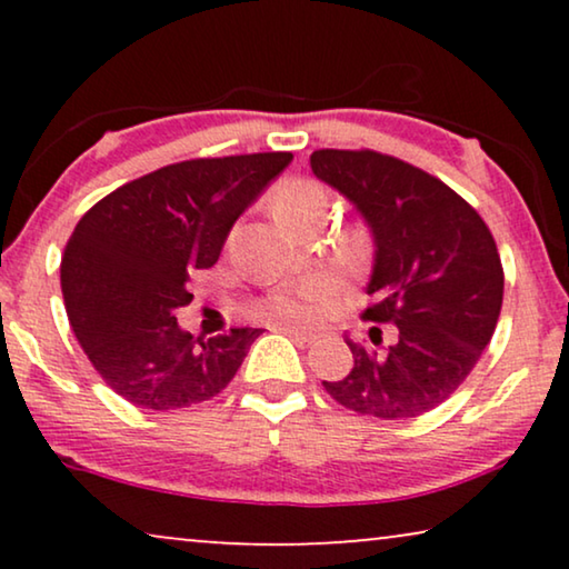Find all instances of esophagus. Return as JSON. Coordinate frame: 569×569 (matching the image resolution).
<instances>
[{
    "mask_svg": "<svg viewBox=\"0 0 569 569\" xmlns=\"http://www.w3.org/2000/svg\"><path fill=\"white\" fill-rule=\"evenodd\" d=\"M271 331L287 333V337H292L295 341H300V345H308V341H313V339H316V333H313V331L298 329V326H290V323H274V326H271Z\"/></svg>",
    "mask_w": 569,
    "mask_h": 569,
    "instance_id": "esophagus-1",
    "label": "esophagus"
}]
</instances>
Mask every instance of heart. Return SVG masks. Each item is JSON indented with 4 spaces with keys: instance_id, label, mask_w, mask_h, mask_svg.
<instances>
[{
    "instance_id": "heart-1",
    "label": "heart",
    "mask_w": 569,
    "mask_h": 569,
    "mask_svg": "<svg viewBox=\"0 0 569 569\" xmlns=\"http://www.w3.org/2000/svg\"><path fill=\"white\" fill-rule=\"evenodd\" d=\"M326 209H329L326 189L321 183L308 181V178L287 181L274 193V214L287 230L298 232L302 228H310V224H321ZM329 290V279H302V282L284 287V290L271 295L263 310L269 316L279 318V321H306V318H313L321 310Z\"/></svg>"
}]
</instances>
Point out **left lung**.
Here are the masks:
<instances>
[{"instance_id": "1", "label": "left lung", "mask_w": 569, "mask_h": 569, "mask_svg": "<svg viewBox=\"0 0 569 569\" xmlns=\"http://www.w3.org/2000/svg\"><path fill=\"white\" fill-rule=\"evenodd\" d=\"M313 176L357 209L372 236L362 318L393 323L396 339L355 345L352 370L323 388L341 407L411 419L448 399L492 339L502 308V263L477 209L438 178L372 150H316Z\"/></svg>"}]
</instances>
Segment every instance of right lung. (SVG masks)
<instances>
[{"label":"right lung","mask_w":569,"mask_h":569,"mask_svg":"<svg viewBox=\"0 0 569 569\" xmlns=\"http://www.w3.org/2000/svg\"><path fill=\"white\" fill-rule=\"evenodd\" d=\"M292 162L290 152L166 166L100 199L61 256L69 323L92 368L139 409H183L236 378L261 329L191 337L176 308L189 274L220 259L232 224Z\"/></svg>","instance_id":"right-lung-1"}]
</instances>
